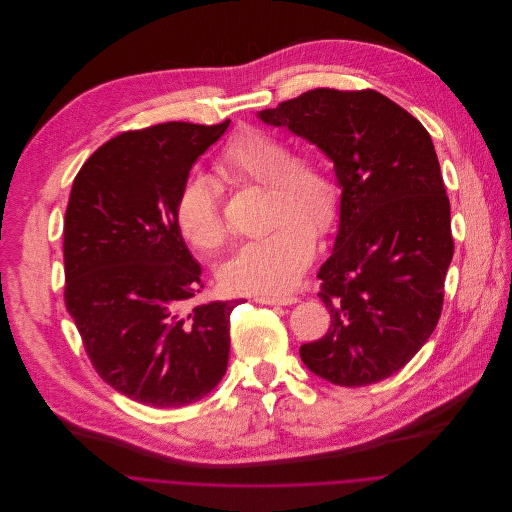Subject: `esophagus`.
<instances>
[{
	"mask_svg": "<svg viewBox=\"0 0 512 512\" xmlns=\"http://www.w3.org/2000/svg\"><path fill=\"white\" fill-rule=\"evenodd\" d=\"M254 300L258 304H270V306H288V304H294L296 302V296H254Z\"/></svg>",
	"mask_w": 512,
	"mask_h": 512,
	"instance_id": "obj_1",
	"label": "esophagus"
}]
</instances>
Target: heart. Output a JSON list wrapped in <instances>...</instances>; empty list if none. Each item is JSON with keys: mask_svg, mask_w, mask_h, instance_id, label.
Returning a JSON list of instances; mask_svg holds the SVG:
<instances>
[{"mask_svg": "<svg viewBox=\"0 0 512 512\" xmlns=\"http://www.w3.org/2000/svg\"><path fill=\"white\" fill-rule=\"evenodd\" d=\"M218 167L244 181L268 185L270 232L240 244L220 266L230 292L280 294L290 290L315 254V232L329 234L341 214V189L329 167L311 155H292L286 141L256 127L236 131ZM175 220L183 238L199 250H216L226 238L214 183L189 175L179 187Z\"/></svg>", "mask_w": 512, "mask_h": 512, "instance_id": "heart-1", "label": "heart"}]
</instances>
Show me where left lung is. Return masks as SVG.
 <instances>
[{"label":"left lung","mask_w":512,"mask_h":512,"mask_svg":"<svg viewBox=\"0 0 512 512\" xmlns=\"http://www.w3.org/2000/svg\"><path fill=\"white\" fill-rule=\"evenodd\" d=\"M258 119L317 145L341 187L333 254L317 274L331 325L300 359L335 385L377 383L422 349L442 313L454 240L432 137L375 90L315 88Z\"/></svg>","instance_id":"left-lung-1"}]
</instances>
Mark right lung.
<instances>
[{
	"label": "right lung",
	"mask_w": 512,
	"mask_h": 512,
	"mask_svg": "<svg viewBox=\"0 0 512 512\" xmlns=\"http://www.w3.org/2000/svg\"><path fill=\"white\" fill-rule=\"evenodd\" d=\"M230 127L163 123L98 147L64 218V302L96 373L153 407L206 397L224 377L240 300L189 309L201 266L175 220L193 163Z\"/></svg>",
	"instance_id": "1"
}]
</instances>
